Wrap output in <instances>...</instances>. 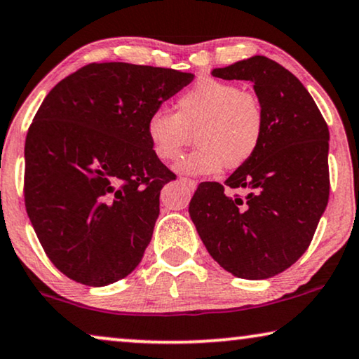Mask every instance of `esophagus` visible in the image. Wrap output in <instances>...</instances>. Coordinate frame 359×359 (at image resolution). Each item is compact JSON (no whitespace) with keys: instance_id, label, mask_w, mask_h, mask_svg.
<instances>
[{"instance_id":"obj_1","label":"esophagus","mask_w":359,"mask_h":359,"mask_svg":"<svg viewBox=\"0 0 359 359\" xmlns=\"http://www.w3.org/2000/svg\"><path fill=\"white\" fill-rule=\"evenodd\" d=\"M181 183H184L191 189H196V186H198V181H194L191 178H181Z\"/></svg>"}]
</instances>
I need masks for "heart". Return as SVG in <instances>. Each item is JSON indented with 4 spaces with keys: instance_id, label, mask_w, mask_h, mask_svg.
Listing matches in <instances>:
<instances>
[{
    "instance_id": "b5f03b06",
    "label": "heart",
    "mask_w": 359,
    "mask_h": 359,
    "mask_svg": "<svg viewBox=\"0 0 359 359\" xmlns=\"http://www.w3.org/2000/svg\"><path fill=\"white\" fill-rule=\"evenodd\" d=\"M266 117L257 95L235 83L203 78L176 100V114L156 109L145 132L154 154L175 161L193 140L199 147L183 156L176 170L186 175H212L248 163L262 145Z\"/></svg>"
}]
</instances>
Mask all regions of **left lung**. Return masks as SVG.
Segmentation results:
<instances>
[{
  "mask_svg": "<svg viewBox=\"0 0 359 359\" xmlns=\"http://www.w3.org/2000/svg\"><path fill=\"white\" fill-rule=\"evenodd\" d=\"M212 75L252 81L266 129L253 158L224 184L198 186L191 220L225 271L243 279L276 276L309 248L327 208V122L302 83L271 58L255 55L214 68ZM235 189L248 194L235 195Z\"/></svg>",
  "mask_w": 359,
  "mask_h": 359,
  "instance_id": "left-lung-1",
  "label": "left lung"
}]
</instances>
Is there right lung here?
<instances>
[{
	"mask_svg": "<svg viewBox=\"0 0 359 359\" xmlns=\"http://www.w3.org/2000/svg\"><path fill=\"white\" fill-rule=\"evenodd\" d=\"M193 73L90 63L52 88L26 137L24 201L43 252L86 286L140 263L175 175L154 154L147 119Z\"/></svg>",
	"mask_w": 359,
	"mask_h": 359,
	"instance_id": "obj_1",
	"label": "right lung"
}]
</instances>
